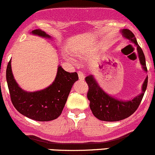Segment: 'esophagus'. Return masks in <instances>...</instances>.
Listing matches in <instances>:
<instances>
[{"label":"esophagus","instance_id":"obj_1","mask_svg":"<svg viewBox=\"0 0 155 155\" xmlns=\"http://www.w3.org/2000/svg\"><path fill=\"white\" fill-rule=\"evenodd\" d=\"M78 76H79V80L81 81H83L84 79V73H83L82 72H78Z\"/></svg>","mask_w":155,"mask_h":155}]
</instances>
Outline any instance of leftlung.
I'll return each instance as SVG.
<instances>
[{
  "mask_svg": "<svg viewBox=\"0 0 155 155\" xmlns=\"http://www.w3.org/2000/svg\"><path fill=\"white\" fill-rule=\"evenodd\" d=\"M120 32L125 38L131 41L137 46L140 62L143 70L147 71L146 58L143 50L137 44L134 35L131 30L123 29ZM85 81L88 84L87 97L90 101V108L93 114L102 121L116 122L124 120L133 114L142 101L148 84V76H146L142 86V93L130 100L114 98L106 94L99 85L93 75L85 77Z\"/></svg>",
  "mask_w": 155,
  "mask_h": 155,
  "instance_id": "8db88e82",
  "label": "left lung"
}]
</instances>
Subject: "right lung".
Here are the masks:
<instances>
[{"instance_id":"add662e5","label":"right lung","mask_w":155,"mask_h":155,"mask_svg":"<svg viewBox=\"0 0 155 155\" xmlns=\"http://www.w3.org/2000/svg\"><path fill=\"white\" fill-rule=\"evenodd\" d=\"M32 33L46 38H51L40 29L32 30ZM6 76L11 101L16 110L24 116L40 122L53 120L61 115L73 84L79 79L76 72L68 73L58 66L54 82L49 87L27 92L21 88L14 79L11 60L6 68Z\"/></svg>"}]
</instances>
